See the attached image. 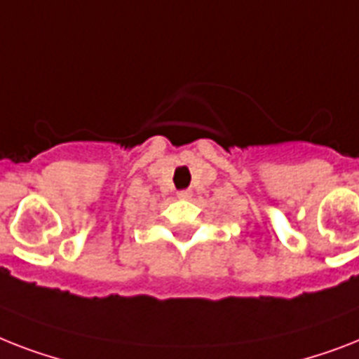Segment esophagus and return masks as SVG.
<instances>
[{
    "label": "esophagus",
    "instance_id": "1",
    "mask_svg": "<svg viewBox=\"0 0 359 359\" xmlns=\"http://www.w3.org/2000/svg\"><path fill=\"white\" fill-rule=\"evenodd\" d=\"M177 197H179V199H191V197H194V194H191V191H189V189H182V191H177Z\"/></svg>",
    "mask_w": 359,
    "mask_h": 359
}]
</instances>
